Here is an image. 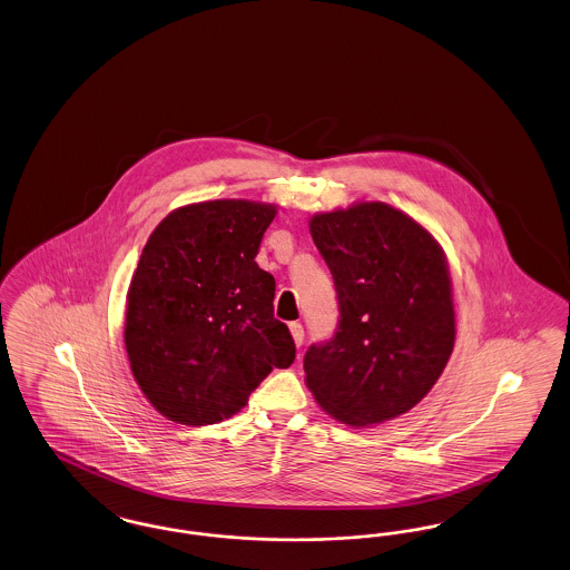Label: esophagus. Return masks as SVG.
Returning <instances> with one entry per match:
<instances>
[{"mask_svg":"<svg viewBox=\"0 0 570 570\" xmlns=\"http://www.w3.org/2000/svg\"><path fill=\"white\" fill-rule=\"evenodd\" d=\"M288 328H291V335L295 340V346H301L303 344V326H301V323H291Z\"/></svg>","mask_w":570,"mask_h":570,"instance_id":"obj_1","label":"esophagus"}]
</instances>
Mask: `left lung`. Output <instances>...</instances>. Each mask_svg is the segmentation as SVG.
I'll return each mask as SVG.
<instances>
[{"label": "left lung", "instance_id": "8db88e82", "mask_svg": "<svg viewBox=\"0 0 570 570\" xmlns=\"http://www.w3.org/2000/svg\"><path fill=\"white\" fill-rule=\"evenodd\" d=\"M309 233L335 282L340 325L305 353V384L346 425L391 421L432 391L453 353L446 256L416 219L379 200L316 214Z\"/></svg>", "mask_w": 570, "mask_h": 570}]
</instances>
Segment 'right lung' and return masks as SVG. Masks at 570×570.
<instances>
[{
    "label": "right lung",
    "instance_id": "add662e5",
    "mask_svg": "<svg viewBox=\"0 0 570 570\" xmlns=\"http://www.w3.org/2000/svg\"><path fill=\"white\" fill-rule=\"evenodd\" d=\"M277 207L242 198L191 203L149 235L126 307L124 342L142 395L168 421L214 425L295 361L273 318L275 279L256 254Z\"/></svg>",
    "mask_w": 570,
    "mask_h": 570
}]
</instances>
